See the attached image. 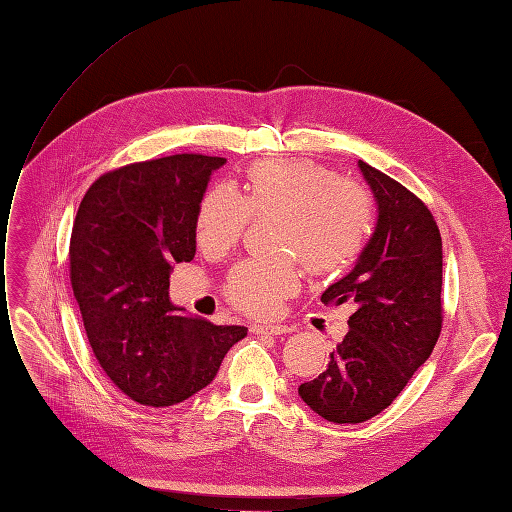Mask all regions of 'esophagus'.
<instances>
[{"mask_svg":"<svg viewBox=\"0 0 512 512\" xmlns=\"http://www.w3.org/2000/svg\"><path fill=\"white\" fill-rule=\"evenodd\" d=\"M251 331L255 335H282V333H291L287 325H253Z\"/></svg>","mask_w":512,"mask_h":512,"instance_id":"34e87169","label":"esophagus"}]
</instances>
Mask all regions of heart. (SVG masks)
I'll use <instances>...</instances> for the list:
<instances>
[{
    "mask_svg": "<svg viewBox=\"0 0 512 512\" xmlns=\"http://www.w3.org/2000/svg\"><path fill=\"white\" fill-rule=\"evenodd\" d=\"M251 213H278V249L297 253L314 274H333L361 251L373 206L361 185L337 179L316 162H259L246 173L242 194L221 183L202 198L196 215L200 249L213 255L232 249ZM297 287L299 272L291 257H261L234 268L227 297L244 312L270 316Z\"/></svg>",
    "mask_w": 512,
    "mask_h": 512,
    "instance_id": "b5f03b06",
    "label": "heart"
}]
</instances>
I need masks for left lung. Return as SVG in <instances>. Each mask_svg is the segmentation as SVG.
I'll return each mask as SVG.
<instances>
[{
    "instance_id": "left-lung-1",
    "label": "left lung",
    "mask_w": 512,
    "mask_h": 512,
    "mask_svg": "<svg viewBox=\"0 0 512 512\" xmlns=\"http://www.w3.org/2000/svg\"><path fill=\"white\" fill-rule=\"evenodd\" d=\"M377 217L354 268L323 293L350 301L348 335L316 380L299 386L314 413L333 424L367 422L403 392L437 344L443 306V244L424 202L358 160Z\"/></svg>"
}]
</instances>
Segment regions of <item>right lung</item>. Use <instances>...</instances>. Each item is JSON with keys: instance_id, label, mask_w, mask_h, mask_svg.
<instances>
[{"instance_id": "right-lung-1", "label": "right lung", "mask_w": 512, "mask_h": 512, "mask_svg": "<svg viewBox=\"0 0 512 512\" xmlns=\"http://www.w3.org/2000/svg\"><path fill=\"white\" fill-rule=\"evenodd\" d=\"M227 160L181 154L103 175L75 215L69 266L88 342L132 401L181 403L215 380L246 327H219L170 301L175 263L196 255V215Z\"/></svg>"}]
</instances>
